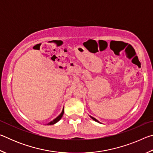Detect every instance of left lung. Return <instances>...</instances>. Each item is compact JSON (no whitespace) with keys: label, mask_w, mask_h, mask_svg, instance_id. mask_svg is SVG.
<instances>
[{"label":"left lung","mask_w":153,"mask_h":153,"mask_svg":"<svg viewBox=\"0 0 153 153\" xmlns=\"http://www.w3.org/2000/svg\"><path fill=\"white\" fill-rule=\"evenodd\" d=\"M90 117H91V118L92 119V120H94L95 121H97V122H98V123H100V122H99V121H98L97 120H96V119H95V118H94V117H91V116H90Z\"/></svg>","instance_id":"1"}]
</instances>
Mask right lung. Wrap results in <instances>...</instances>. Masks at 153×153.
I'll return each instance as SVG.
<instances>
[{
  "label": "right lung",
  "mask_w": 153,
  "mask_h": 153,
  "mask_svg": "<svg viewBox=\"0 0 153 153\" xmlns=\"http://www.w3.org/2000/svg\"><path fill=\"white\" fill-rule=\"evenodd\" d=\"M63 113H64V108L63 109V111H62V112H61V113L60 114V115H59L56 118H55V120H53V121H51V122H49L47 125H53V124H55V123H57L58 121L61 120V117H63Z\"/></svg>",
  "instance_id": "right-lung-1"
}]
</instances>
